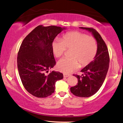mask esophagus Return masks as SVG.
Here are the masks:
<instances>
[{
    "mask_svg": "<svg viewBox=\"0 0 123 123\" xmlns=\"http://www.w3.org/2000/svg\"><path fill=\"white\" fill-rule=\"evenodd\" d=\"M69 76H70V75L67 74H63V77H64L65 78L68 77H69Z\"/></svg>",
    "mask_w": 123,
    "mask_h": 123,
    "instance_id": "obj_1",
    "label": "esophagus"
}]
</instances>
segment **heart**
Wrapping results in <instances>:
<instances>
[{
  "instance_id": "heart-1",
  "label": "heart",
  "mask_w": 123,
  "mask_h": 123,
  "mask_svg": "<svg viewBox=\"0 0 123 123\" xmlns=\"http://www.w3.org/2000/svg\"><path fill=\"white\" fill-rule=\"evenodd\" d=\"M54 55L59 58L66 49L72 50L71 58H63L58 62L57 67L60 72L70 73L81 66H85L94 60L97 51V45L94 38L79 31L68 32L61 40H55L51 44Z\"/></svg>"
}]
</instances>
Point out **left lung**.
<instances>
[{
	"label": "left lung",
	"instance_id": "obj_1",
	"mask_svg": "<svg viewBox=\"0 0 123 123\" xmlns=\"http://www.w3.org/2000/svg\"><path fill=\"white\" fill-rule=\"evenodd\" d=\"M91 32L97 43V51L93 61L81 70L84 74L78 78L77 85L71 87L74 95L80 97H89L100 89L106 77L109 69V55L105 43L96 30L92 28L80 27Z\"/></svg>",
	"mask_w": 123,
	"mask_h": 123
}]
</instances>
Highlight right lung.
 I'll list each match as a JSON object with an SVG mask.
<instances>
[{
  "label": "right lung",
  "mask_w": 123,
  "mask_h": 123,
  "mask_svg": "<svg viewBox=\"0 0 123 123\" xmlns=\"http://www.w3.org/2000/svg\"><path fill=\"white\" fill-rule=\"evenodd\" d=\"M66 28L55 26L35 27L23 39L17 57L18 69L23 85L32 96L43 98L55 90L56 81L63 74L53 71L46 72L55 65L51 44L56 36Z\"/></svg>",
  "instance_id": "obj_1"
}]
</instances>
